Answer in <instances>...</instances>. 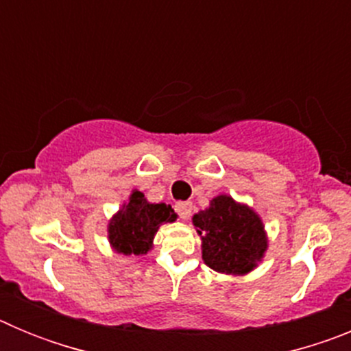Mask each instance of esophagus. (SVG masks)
<instances>
[{"instance_id":"obj_1","label":"esophagus","mask_w":351,"mask_h":351,"mask_svg":"<svg viewBox=\"0 0 351 351\" xmlns=\"http://www.w3.org/2000/svg\"><path fill=\"white\" fill-rule=\"evenodd\" d=\"M191 209H193L191 202H178V204H176V213L179 214V218H181V219L190 218Z\"/></svg>"}]
</instances>
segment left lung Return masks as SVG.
<instances>
[{
	"instance_id": "8db88e82",
	"label": "left lung",
	"mask_w": 351,
	"mask_h": 351,
	"mask_svg": "<svg viewBox=\"0 0 351 351\" xmlns=\"http://www.w3.org/2000/svg\"><path fill=\"white\" fill-rule=\"evenodd\" d=\"M202 237V258L223 274H247L267 250L262 219L247 206L228 195L210 200V207L193 216Z\"/></svg>"
}]
</instances>
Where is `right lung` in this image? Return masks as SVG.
Returning a JSON list of instances; mask_svg holds the SVG:
<instances>
[{"mask_svg": "<svg viewBox=\"0 0 351 351\" xmlns=\"http://www.w3.org/2000/svg\"><path fill=\"white\" fill-rule=\"evenodd\" d=\"M178 214L167 204H149L144 193L133 191L130 202L108 225L110 246L123 255H144L153 247V239L161 223L176 221Z\"/></svg>", "mask_w": 351, "mask_h": 351, "instance_id": "add662e5", "label": "right lung"}]
</instances>
